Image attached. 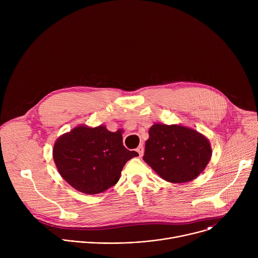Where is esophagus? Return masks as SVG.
I'll list each match as a JSON object with an SVG mask.
<instances>
[{
	"mask_svg": "<svg viewBox=\"0 0 258 258\" xmlns=\"http://www.w3.org/2000/svg\"><path fill=\"white\" fill-rule=\"evenodd\" d=\"M137 152L139 153V156L140 157H142L143 156V154H144V147H143V145H140L138 148H137Z\"/></svg>",
	"mask_w": 258,
	"mask_h": 258,
	"instance_id": "esophagus-1",
	"label": "esophagus"
}]
</instances>
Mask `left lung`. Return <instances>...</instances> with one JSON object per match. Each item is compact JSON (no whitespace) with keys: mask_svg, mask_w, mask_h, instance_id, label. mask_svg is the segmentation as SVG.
<instances>
[{"mask_svg":"<svg viewBox=\"0 0 258 258\" xmlns=\"http://www.w3.org/2000/svg\"><path fill=\"white\" fill-rule=\"evenodd\" d=\"M211 157L209 141L181 125L156 123L149 130L144 161L163 179L178 183L196 178Z\"/></svg>","mask_w":258,"mask_h":258,"instance_id":"8db88e82","label":"left lung"}]
</instances>
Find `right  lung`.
<instances>
[{
  "mask_svg": "<svg viewBox=\"0 0 258 258\" xmlns=\"http://www.w3.org/2000/svg\"><path fill=\"white\" fill-rule=\"evenodd\" d=\"M123 146L120 131L78 126L55 143L53 158L61 176L76 190L99 194L113 187L124 164L138 156Z\"/></svg>",
  "mask_w": 258,
  "mask_h": 258,
  "instance_id": "1",
  "label": "right lung"
}]
</instances>
